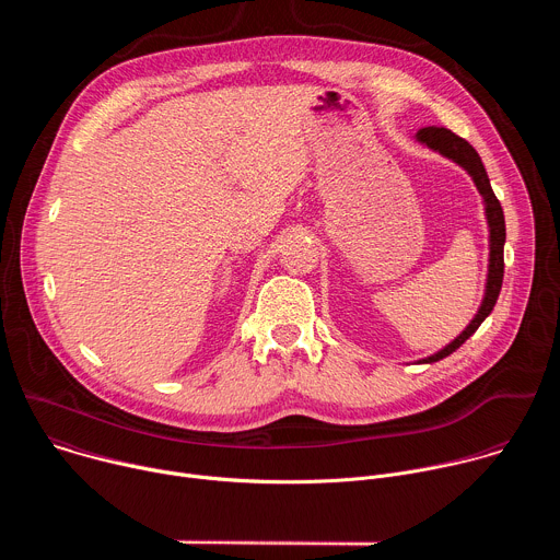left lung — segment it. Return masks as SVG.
Returning a JSON list of instances; mask_svg holds the SVG:
<instances>
[{
	"label": "left lung",
	"mask_w": 560,
	"mask_h": 560,
	"mask_svg": "<svg viewBox=\"0 0 560 560\" xmlns=\"http://www.w3.org/2000/svg\"><path fill=\"white\" fill-rule=\"evenodd\" d=\"M417 141L421 145H428L430 150L447 156L450 162H454L456 166H460L474 182L478 195L483 197V206H486V219H488V232H490V259H488V279H486V292H483V301L481 305H478L476 314L471 322L465 326V330L454 339L450 341L443 350L421 359L419 363H436L445 357H450L454 350H458L476 330L478 326H481L486 318L490 316V312L494 310L497 305V299H499V292H501V285H503V270H505V264H503V248H505V217H503V208L492 190V184H490V177L486 173V166L481 162V156H478V152L458 135H454L452 130L447 128H423L417 132Z\"/></svg>",
	"instance_id": "8db88e82"
}]
</instances>
